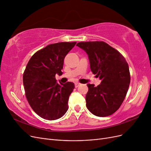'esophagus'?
<instances>
[{"instance_id":"34e87169","label":"esophagus","mask_w":151,"mask_h":151,"mask_svg":"<svg viewBox=\"0 0 151 151\" xmlns=\"http://www.w3.org/2000/svg\"><path fill=\"white\" fill-rule=\"evenodd\" d=\"M80 85H81V84L79 83H75V87H76V88H78V87H79Z\"/></svg>"}]
</instances>
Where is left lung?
I'll return each mask as SVG.
<instances>
[{"instance_id":"8db88e82","label":"left lung","mask_w":151,"mask_h":151,"mask_svg":"<svg viewBox=\"0 0 151 151\" xmlns=\"http://www.w3.org/2000/svg\"><path fill=\"white\" fill-rule=\"evenodd\" d=\"M76 46L88 54L91 70L101 84H88L86 106L93 115L107 116L119 108L129 88V65L122 55L104 42H79Z\"/></svg>"}]
</instances>
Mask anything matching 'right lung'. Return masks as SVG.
Listing matches in <instances>:
<instances>
[{"label":"right lung","mask_w":151,"mask_h":151,"mask_svg":"<svg viewBox=\"0 0 151 151\" xmlns=\"http://www.w3.org/2000/svg\"><path fill=\"white\" fill-rule=\"evenodd\" d=\"M76 42L49 45L36 52L23 74L27 100L33 111L48 120L61 118L67 112L69 96L75 86L71 82L57 83L55 75L62 74L63 60Z\"/></svg>","instance_id":"right-lung-1"}]
</instances>
